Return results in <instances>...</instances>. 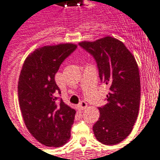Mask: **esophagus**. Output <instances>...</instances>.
<instances>
[{
  "mask_svg": "<svg viewBox=\"0 0 160 160\" xmlns=\"http://www.w3.org/2000/svg\"><path fill=\"white\" fill-rule=\"evenodd\" d=\"M88 107V105H87V103H86V101H82L80 103H79V105L78 106V108L79 111H82L84 110L86 107Z\"/></svg>",
  "mask_w": 160,
  "mask_h": 160,
  "instance_id": "34e87169",
  "label": "esophagus"
}]
</instances>
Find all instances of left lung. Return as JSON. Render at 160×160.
Here are the masks:
<instances>
[{
    "instance_id": "left-lung-1",
    "label": "left lung",
    "mask_w": 160,
    "mask_h": 160,
    "mask_svg": "<svg viewBox=\"0 0 160 160\" xmlns=\"http://www.w3.org/2000/svg\"><path fill=\"white\" fill-rule=\"evenodd\" d=\"M79 46L94 57L101 82L109 87L107 103L99 107L100 118L93 126L94 136L105 145L118 144L132 131L139 112L141 82L136 59L113 37L84 41Z\"/></svg>"
}]
</instances>
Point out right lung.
<instances>
[{"label": "right lung", "instance_id": "obj_1", "mask_svg": "<svg viewBox=\"0 0 160 160\" xmlns=\"http://www.w3.org/2000/svg\"><path fill=\"white\" fill-rule=\"evenodd\" d=\"M77 48L64 43L36 49L24 60L18 83V102L28 130L47 147L59 148L71 137L76 111L57 97L54 77L60 65Z\"/></svg>", "mask_w": 160, "mask_h": 160}]
</instances>
